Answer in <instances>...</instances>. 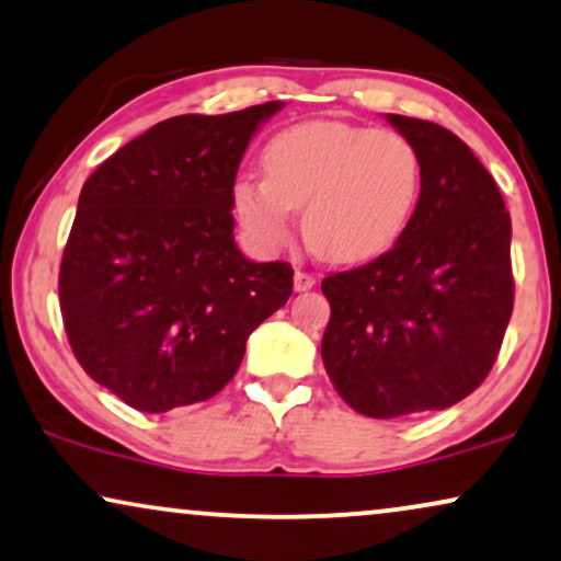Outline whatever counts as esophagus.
<instances>
[{"label": "esophagus", "mask_w": 561, "mask_h": 561, "mask_svg": "<svg viewBox=\"0 0 561 561\" xmlns=\"http://www.w3.org/2000/svg\"><path fill=\"white\" fill-rule=\"evenodd\" d=\"M316 287V276L308 274V272H300L297 268L295 272V293H308V289Z\"/></svg>", "instance_id": "1"}]
</instances>
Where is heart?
Returning <instances> with one entry per match:
<instances>
[{
	"label": "heart",
	"mask_w": 561,
	"mask_h": 561,
	"mask_svg": "<svg viewBox=\"0 0 561 561\" xmlns=\"http://www.w3.org/2000/svg\"><path fill=\"white\" fill-rule=\"evenodd\" d=\"M261 179L241 176L230 205L261 251L289 241L302 207L305 241L335 264H364L405 233L421 194V156L394 130L310 119L279 130L261 151Z\"/></svg>",
	"instance_id": "heart-1"
}]
</instances>
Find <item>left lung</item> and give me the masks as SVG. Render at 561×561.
<instances>
[{
	"label": "left lung",
	"mask_w": 561,
	"mask_h": 561,
	"mask_svg": "<svg viewBox=\"0 0 561 561\" xmlns=\"http://www.w3.org/2000/svg\"><path fill=\"white\" fill-rule=\"evenodd\" d=\"M387 123L421 156L413 218L390 251L320 285L331 302L325 371L369 417L444 410L472 394L513 312L511 215L495 179L442 125Z\"/></svg>",
	"instance_id": "8db88e82"
}]
</instances>
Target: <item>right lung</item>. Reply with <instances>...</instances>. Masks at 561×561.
<instances>
[{"label":"right lung","instance_id":"right-lung-1","mask_svg":"<svg viewBox=\"0 0 561 561\" xmlns=\"http://www.w3.org/2000/svg\"><path fill=\"white\" fill-rule=\"evenodd\" d=\"M282 102L179 115L100 163L81 186L58 274L73 356L140 413L210 400L245 341L293 295V266L238 251V163Z\"/></svg>","mask_w":561,"mask_h":561}]
</instances>
